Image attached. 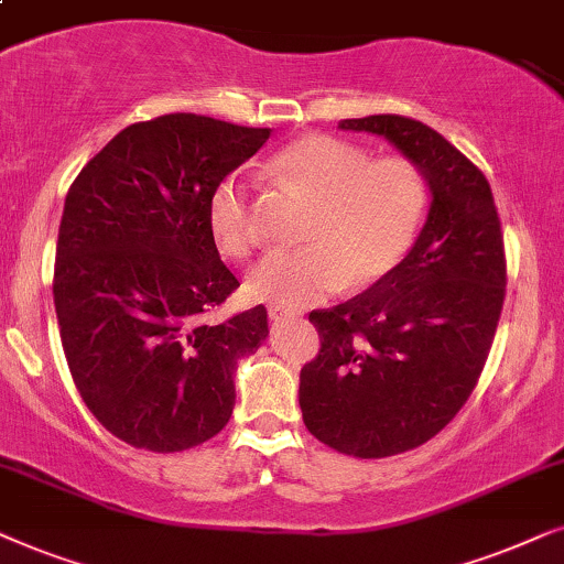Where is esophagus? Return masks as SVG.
<instances>
[{
  "label": "esophagus",
  "mask_w": 564,
  "mask_h": 564,
  "mask_svg": "<svg viewBox=\"0 0 564 564\" xmlns=\"http://www.w3.org/2000/svg\"><path fill=\"white\" fill-rule=\"evenodd\" d=\"M268 317L273 319V322H278V319L294 317V312H289V310H281V306H270V310H268Z\"/></svg>",
  "instance_id": "obj_1"
}]
</instances>
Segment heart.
Returning <instances> with one entry per match:
<instances>
[{
	"label": "heart",
	"instance_id": "obj_1",
	"mask_svg": "<svg viewBox=\"0 0 564 564\" xmlns=\"http://www.w3.org/2000/svg\"><path fill=\"white\" fill-rule=\"evenodd\" d=\"M265 170L312 208L302 229L306 245L270 252L247 273L245 289L258 302L310 306L345 283H379L408 258L423 227L427 185L404 156L369 160L350 141L310 133L270 156ZM208 229L227 258H247L258 245L250 183L237 172L214 187Z\"/></svg>",
	"mask_w": 564,
	"mask_h": 564
}]
</instances>
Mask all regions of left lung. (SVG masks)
<instances>
[{"mask_svg": "<svg viewBox=\"0 0 564 564\" xmlns=\"http://www.w3.org/2000/svg\"><path fill=\"white\" fill-rule=\"evenodd\" d=\"M340 129L384 137L433 195L392 273L310 314L319 352L299 377L306 431L340 454L384 459L431 441L475 392L506 299V247L487 177L431 126L369 116Z\"/></svg>", "mask_w": 564, "mask_h": 564, "instance_id": "obj_1", "label": "left lung"}]
</instances>
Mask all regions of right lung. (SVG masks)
<instances>
[{"instance_id":"add662e5","label":"right lung","mask_w":564,"mask_h":564,"mask_svg":"<svg viewBox=\"0 0 564 564\" xmlns=\"http://www.w3.org/2000/svg\"><path fill=\"white\" fill-rule=\"evenodd\" d=\"M268 137L195 112L141 120L66 193L58 333L82 400L123 444L175 454L229 423L237 360L265 340L268 312L206 319L239 286L208 229V198Z\"/></svg>"}]
</instances>
